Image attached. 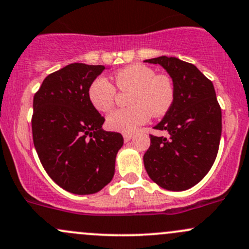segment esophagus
I'll return each mask as SVG.
<instances>
[{"instance_id": "obj_1", "label": "esophagus", "mask_w": 249, "mask_h": 249, "mask_svg": "<svg viewBox=\"0 0 249 249\" xmlns=\"http://www.w3.org/2000/svg\"><path fill=\"white\" fill-rule=\"evenodd\" d=\"M123 137H124L125 142H129V141L132 138V133H124V135H123Z\"/></svg>"}]
</instances>
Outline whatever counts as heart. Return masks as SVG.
I'll list each match as a JSON object with an SVG mask.
<instances>
[{"label": "heart", "mask_w": 249, "mask_h": 249, "mask_svg": "<svg viewBox=\"0 0 249 249\" xmlns=\"http://www.w3.org/2000/svg\"><path fill=\"white\" fill-rule=\"evenodd\" d=\"M118 89L131 90L129 108H119L107 116L109 130L122 133L133 132L145 124L150 116L162 117L172 108L175 101V85L172 77L156 74L155 69L136 63L118 70L114 74ZM88 100L99 112L112 108L116 99V88L104 76H98L88 87Z\"/></svg>", "instance_id": "obj_1"}]
</instances>
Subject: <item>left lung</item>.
Wrapping results in <instances>:
<instances>
[{
	"label": "left lung",
	"mask_w": 249,
	"mask_h": 249,
	"mask_svg": "<svg viewBox=\"0 0 249 249\" xmlns=\"http://www.w3.org/2000/svg\"><path fill=\"white\" fill-rule=\"evenodd\" d=\"M144 62L161 65L177 91L172 108L154 126L169 137L150 135V146L143 156L145 171L164 190H188L208 174L218 153L222 112L216 91L191 63L167 56Z\"/></svg>",
	"instance_id": "8db88e82"
}]
</instances>
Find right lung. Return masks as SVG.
I'll list each match as a JSON object with an SVG mask.
<instances>
[{
    "label": "right lung",
    "instance_id": "right-lung-1",
    "mask_svg": "<svg viewBox=\"0 0 249 249\" xmlns=\"http://www.w3.org/2000/svg\"><path fill=\"white\" fill-rule=\"evenodd\" d=\"M104 70L72 63L45 77L33 98L39 160L49 177L74 195H93L111 182L124 143L120 133L103 130L105 118L88 100V87Z\"/></svg>",
    "mask_w": 249,
    "mask_h": 249
}]
</instances>
